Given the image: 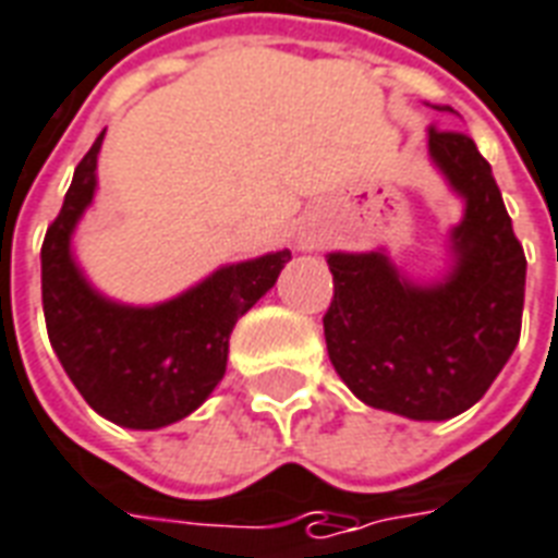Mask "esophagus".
<instances>
[{
	"label": "esophagus",
	"mask_w": 558,
	"mask_h": 558,
	"mask_svg": "<svg viewBox=\"0 0 558 558\" xmlns=\"http://www.w3.org/2000/svg\"><path fill=\"white\" fill-rule=\"evenodd\" d=\"M300 244H303V250L305 246H314V238H300Z\"/></svg>",
	"instance_id": "esophagus-1"
}]
</instances>
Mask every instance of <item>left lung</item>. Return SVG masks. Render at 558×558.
<instances>
[{
    "instance_id": "1",
    "label": "left lung",
    "mask_w": 558,
    "mask_h": 558,
    "mask_svg": "<svg viewBox=\"0 0 558 558\" xmlns=\"http://www.w3.org/2000/svg\"><path fill=\"white\" fill-rule=\"evenodd\" d=\"M450 111V105H438ZM429 155L464 199L453 267L435 284L405 279L385 253H329L324 314L335 371L362 403L412 421H447L492 388L518 347L526 258L492 165L464 132L429 129Z\"/></svg>"
}]
</instances>
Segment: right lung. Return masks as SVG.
I'll return each instance as SVG.
<instances>
[{
    "instance_id": "right-lung-1",
    "label": "right lung",
    "mask_w": 558,
    "mask_h": 558,
    "mask_svg": "<svg viewBox=\"0 0 558 558\" xmlns=\"http://www.w3.org/2000/svg\"><path fill=\"white\" fill-rule=\"evenodd\" d=\"M105 132L78 161L40 250L46 332L87 405L125 429H161L205 403L226 374L229 335L276 284L288 250L226 264L158 305H123L87 282L70 250L96 191Z\"/></svg>"
}]
</instances>
